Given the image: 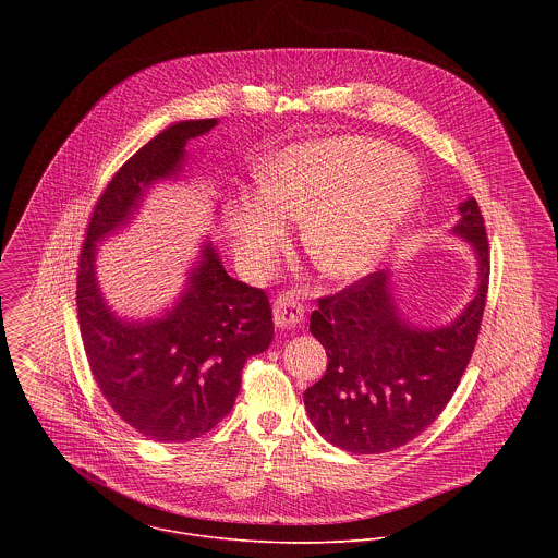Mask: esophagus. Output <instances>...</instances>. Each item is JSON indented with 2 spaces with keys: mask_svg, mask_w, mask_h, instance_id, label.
Segmentation results:
<instances>
[{
  "mask_svg": "<svg viewBox=\"0 0 558 558\" xmlns=\"http://www.w3.org/2000/svg\"><path fill=\"white\" fill-rule=\"evenodd\" d=\"M304 320V308L302 304L289 295V293H280L276 298L274 304V323L278 329H293Z\"/></svg>",
  "mask_w": 558,
  "mask_h": 558,
  "instance_id": "1",
  "label": "esophagus"
}]
</instances>
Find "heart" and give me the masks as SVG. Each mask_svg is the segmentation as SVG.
<instances>
[{
    "instance_id": "obj_1",
    "label": "heart",
    "mask_w": 558,
    "mask_h": 558,
    "mask_svg": "<svg viewBox=\"0 0 558 558\" xmlns=\"http://www.w3.org/2000/svg\"><path fill=\"white\" fill-rule=\"evenodd\" d=\"M413 158L366 136H329L278 149L258 166V194L233 205L227 229L252 276L271 269L287 245L282 220H304L302 247L331 280L379 265L422 198Z\"/></svg>"
}]
</instances>
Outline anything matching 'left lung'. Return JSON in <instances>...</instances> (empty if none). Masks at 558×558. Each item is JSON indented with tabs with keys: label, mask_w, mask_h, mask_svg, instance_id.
<instances>
[{
	"label": "left lung",
	"mask_w": 558,
	"mask_h": 558,
	"mask_svg": "<svg viewBox=\"0 0 558 558\" xmlns=\"http://www.w3.org/2000/svg\"><path fill=\"white\" fill-rule=\"evenodd\" d=\"M457 211L448 233L470 247L476 280L450 323H413L395 276L384 269L323 298L311 313L308 331L329 364L325 377L304 390V409L333 446L357 454L395 450L424 433L450 402L474 351L490 274L480 205L465 198Z\"/></svg>",
	"instance_id": "obj_1"
}]
</instances>
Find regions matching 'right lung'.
Here are the masks:
<instances>
[{"label":"right lung","instance_id":"add662e5","mask_svg":"<svg viewBox=\"0 0 558 558\" xmlns=\"http://www.w3.org/2000/svg\"><path fill=\"white\" fill-rule=\"evenodd\" d=\"M216 125L218 119L177 121L145 143L99 198L78 263V329L95 381L125 424L163 444L192 441L231 411L247 357L274 340L271 304L265 291L225 271L207 235L174 302L145 317L110 306L97 258L156 185L190 183L187 143Z\"/></svg>","mask_w":558,"mask_h":558}]
</instances>
